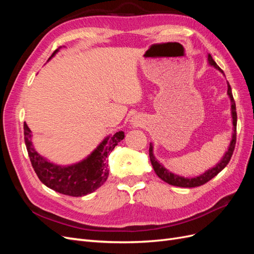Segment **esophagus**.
Segmentation results:
<instances>
[{"label":"esophagus","mask_w":254,"mask_h":254,"mask_svg":"<svg viewBox=\"0 0 254 254\" xmlns=\"http://www.w3.org/2000/svg\"><path fill=\"white\" fill-rule=\"evenodd\" d=\"M140 121H137V120H132V125L133 126H140L141 124H140Z\"/></svg>","instance_id":"1"}]
</instances>
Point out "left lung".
Segmentation results:
<instances>
[{
	"mask_svg": "<svg viewBox=\"0 0 254 254\" xmlns=\"http://www.w3.org/2000/svg\"><path fill=\"white\" fill-rule=\"evenodd\" d=\"M207 60H209V64L211 65H213L215 68H217L221 73L222 72L221 68L217 65V64L215 63L214 59L212 58V56L207 55ZM228 95L231 99V113H232V123H233V135H232V140L231 143L229 145V148L227 150V152L225 153V156L222 157V159L220 160V162L215 165L214 167H212L211 170L206 171L205 173H203L202 175L195 177V178H184V177L175 175L173 173H171L170 171H167L166 168L159 163L158 161L156 160L155 156H153L152 152V144L149 145V158H150V162L151 165L155 170L156 174L158 175V177L160 179H162L164 182L171 184V186H175V187H180V188H196V187H200L202 184L206 183L207 181H210L212 178H214L215 176L218 175L224 168L228 165L229 161L231 160V157L233 155V151L235 148V144H236V123H237V114H236V106H235V101L232 95V90L230 84L228 82Z\"/></svg>",
	"mask_w": 254,
	"mask_h": 254,
	"instance_id": "left-lung-1",
	"label": "left lung"
}]
</instances>
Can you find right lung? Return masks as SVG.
Masks as SVG:
<instances>
[{"instance_id":"add662e5","label":"right lung","mask_w":254,"mask_h":254,"mask_svg":"<svg viewBox=\"0 0 254 254\" xmlns=\"http://www.w3.org/2000/svg\"><path fill=\"white\" fill-rule=\"evenodd\" d=\"M58 52L56 50L52 57ZM124 132L119 131L112 136H107L91 155L81 162L70 166H59L41 157L32 144V131L24 123V141L33 168L40 181L48 188L60 194L81 197L93 193L101 188L108 178L107 157L124 139Z\"/></svg>"}]
</instances>
